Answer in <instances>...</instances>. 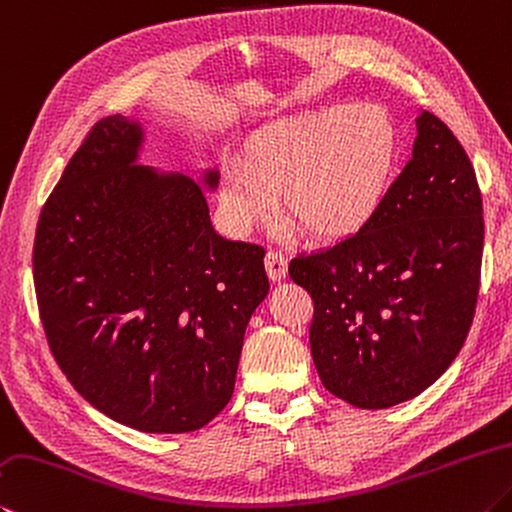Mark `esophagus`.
Returning <instances> with one entry per match:
<instances>
[{"mask_svg": "<svg viewBox=\"0 0 512 512\" xmlns=\"http://www.w3.org/2000/svg\"><path fill=\"white\" fill-rule=\"evenodd\" d=\"M266 271H268V277H271L273 282H282L286 273H288V262L286 257L282 253H277V250H268L266 253Z\"/></svg>", "mask_w": 512, "mask_h": 512, "instance_id": "1", "label": "esophagus"}]
</instances>
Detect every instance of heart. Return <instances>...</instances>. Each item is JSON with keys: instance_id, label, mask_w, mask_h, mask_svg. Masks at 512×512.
<instances>
[{"instance_id": "obj_1", "label": "heart", "mask_w": 512, "mask_h": 512, "mask_svg": "<svg viewBox=\"0 0 512 512\" xmlns=\"http://www.w3.org/2000/svg\"><path fill=\"white\" fill-rule=\"evenodd\" d=\"M396 129L383 109L338 105L284 118L259 132L244 165L221 183V206L239 230L255 226L282 194L304 235L338 241L365 228L387 197Z\"/></svg>"}]
</instances>
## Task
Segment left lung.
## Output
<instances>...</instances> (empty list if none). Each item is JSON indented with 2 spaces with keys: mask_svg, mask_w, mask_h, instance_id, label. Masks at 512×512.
Returning <instances> with one entry per match:
<instances>
[{
  "mask_svg": "<svg viewBox=\"0 0 512 512\" xmlns=\"http://www.w3.org/2000/svg\"><path fill=\"white\" fill-rule=\"evenodd\" d=\"M412 159L376 217L288 273L315 302L309 333L322 385L360 410L425 392L457 358L475 315L483 206L457 136L416 109Z\"/></svg>",
  "mask_w": 512,
  "mask_h": 512,
  "instance_id": "left-lung-1",
  "label": "left lung"
}]
</instances>
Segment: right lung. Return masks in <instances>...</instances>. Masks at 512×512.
Wrapping results in <instances>:
<instances>
[{
    "label": "right lung",
    "instance_id": "1",
    "mask_svg": "<svg viewBox=\"0 0 512 512\" xmlns=\"http://www.w3.org/2000/svg\"><path fill=\"white\" fill-rule=\"evenodd\" d=\"M147 129L98 120L37 221L33 277L49 345L87 401L152 434L194 432L228 405L264 248L221 237L197 181L141 165Z\"/></svg>",
    "mask_w": 512,
    "mask_h": 512
}]
</instances>
